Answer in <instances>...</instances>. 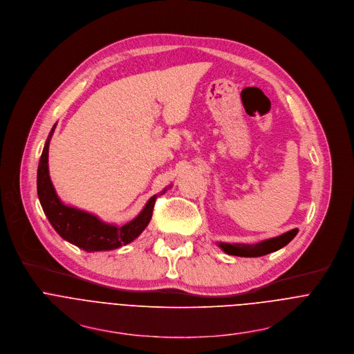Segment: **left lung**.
<instances>
[{
    "label": "left lung",
    "mask_w": 354,
    "mask_h": 354,
    "mask_svg": "<svg viewBox=\"0 0 354 354\" xmlns=\"http://www.w3.org/2000/svg\"><path fill=\"white\" fill-rule=\"evenodd\" d=\"M298 233V229H292L281 236L272 238L264 242H260L257 245H242V243H234V245H229V243H219V246L222 248V250L227 254L232 256H241V257H259V256H264L268 253L276 252L281 248H284L286 245H288L294 238L295 234Z\"/></svg>",
    "instance_id": "left-lung-1"
}]
</instances>
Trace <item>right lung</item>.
<instances>
[{
	"label": "right lung",
	"mask_w": 354,
	"mask_h": 354,
	"mask_svg": "<svg viewBox=\"0 0 354 354\" xmlns=\"http://www.w3.org/2000/svg\"><path fill=\"white\" fill-rule=\"evenodd\" d=\"M55 128L56 125L49 133L37 167V197L55 230L64 241L86 252L112 250L135 241L151 219L156 195L147 201L143 211L133 221L124 226L105 223L88 212L64 205L57 198L48 169L49 142Z\"/></svg>",
	"instance_id": "add662e5"
}]
</instances>
